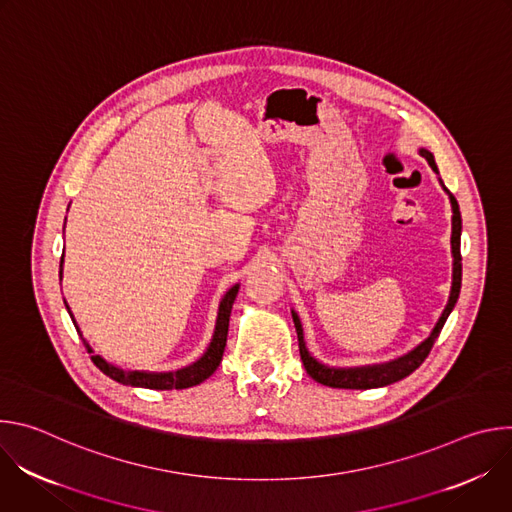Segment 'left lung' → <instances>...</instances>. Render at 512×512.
<instances>
[{
	"mask_svg": "<svg viewBox=\"0 0 512 512\" xmlns=\"http://www.w3.org/2000/svg\"><path fill=\"white\" fill-rule=\"evenodd\" d=\"M419 154L427 160V164L431 166V170L437 174V180H440V186L444 188V192L450 198L452 204V287H450V298L448 304L440 316V320L435 322L433 330L429 332V336L419 342L413 350H409L407 354L393 358L389 362H379V364H364V367H328V364L320 362L316 356H312V352L306 346V338H304V328H302V320L298 316L296 310H291V318H294L296 324V332H298V342H300V356L306 367V373L326 385V387H334V389H377V387H387L391 383H397L405 377H409L417 367H421V362L427 358L433 342L440 336L448 316L452 314L458 298H460V287H462V255H460V237H462V214H460V206L458 200L454 198V194L446 188V184L440 178V170H437V164L433 160V154L425 148H419Z\"/></svg>",
	"mask_w": 512,
	"mask_h": 512,
	"instance_id": "1",
	"label": "left lung"
}]
</instances>
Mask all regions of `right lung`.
Instances as JSON below:
<instances>
[{
    "label": "right lung",
    "instance_id": "right-lung-1",
    "mask_svg": "<svg viewBox=\"0 0 512 512\" xmlns=\"http://www.w3.org/2000/svg\"><path fill=\"white\" fill-rule=\"evenodd\" d=\"M62 263H64V255L60 257V281H62ZM239 294V283H235L227 294L223 296L221 304H218V312H216V324H214V332L212 338L204 350V354L194 360L188 367H182L178 371H166V373H154V371H127L117 367V364L109 362L107 358H103L101 354H97L93 350V346L89 344V340L83 336L75 316L70 312V306L64 300L66 312L72 318V324H75L77 332L81 334L91 360L97 364V369L103 371L107 377H111L113 381L121 383V385H129V387H141V389H156V391H170V389H188L194 385H200L202 381H206L216 369L218 364L223 360V352L227 346V332H229V318H231V310L235 304V298Z\"/></svg>",
    "mask_w": 512,
    "mask_h": 512
}]
</instances>
